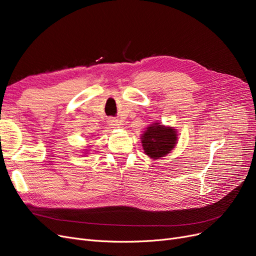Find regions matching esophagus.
Masks as SVG:
<instances>
[{"label": "esophagus", "instance_id": "34e87169", "mask_svg": "<svg viewBox=\"0 0 256 256\" xmlns=\"http://www.w3.org/2000/svg\"><path fill=\"white\" fill-rule=\"evenodd\" d=\"M109 124H110V126L112 128H120V122H118V120H116L115 118H110Z\"/></svg>", "mask_w": 256, "mask_h": 256}]
</instances>
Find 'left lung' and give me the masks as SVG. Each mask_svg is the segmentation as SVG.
Here are the masks:
<instances>
[{
	"label": "left lung",
	"mask_w": 256,
	"mask_h": 256,
	"mask_svg": "<svg viewBox=\"0 0 256 256\" xmlns=\"http://www.w3.org/2000/svg\"><path fill=\"white\" fill-rule=\"evenodd\" d=\"M144 152L152 159H159L171 152L177 143V131L173 127L152 124L141 134Z\"/></svg>",
	"instance_id": "left-lung-1"
}]
</instances>
